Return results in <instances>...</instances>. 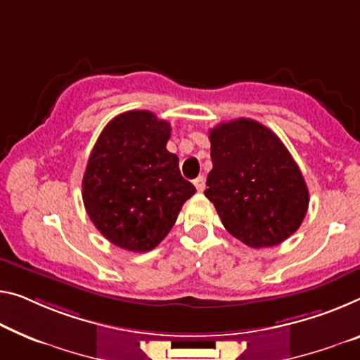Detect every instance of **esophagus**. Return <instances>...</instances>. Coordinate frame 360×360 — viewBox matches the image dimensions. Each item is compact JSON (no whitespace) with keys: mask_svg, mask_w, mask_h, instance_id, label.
<instances>
[{"mask_svg":"<svg viewBox=\"0 0 360 360\" xmlns=\"http://www.w3.org/2000/svg\"><path fill=\"white\" fill-rule=\"evenodd\" d=\"M193 184H195L196 190L201 193V191H204V186H206V179H204V175H199L198 179L193 180Z\"/></svg>","mask_w":360,"mask_h":360,"instance_id":"34e87169","label":"esophagus"}]
</instances>
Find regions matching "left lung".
Masks as SVG:
<instances>
[{
    "label": "left lung",
    "mask_w": 360,
    "mask_h": 360,
    "mask_svg": "<svg viewBox=\"0 0 360 360\" xmlns=\"http://www.w3.org/2000/svg\"><path fill=\"white\" fill-rule=\"evenodd\" d=\"M212 170L204 195L229 233L250 248L280 245L300 229L309 190L281 140L252 119L209 131Z\"/></svg>",
    "instance_id": "1"
}]
</instances>
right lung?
Instances as JSON below:
<instances>
[{"mask_svg":"<svg viewBox=\"0 0 360 360\" xmlns=\"http://www.w3.org/2000/svg\"><path fill=\"white\" fill-rule=\"evenodd\" d=\"M169 138V122L149 110H127L104 127L88 159L82 181L86 214L122 250H154L196 193L165 148Z\"/></svg>","mask_w":360,"mask_h":360,"instance_id":"obj_1","label":"right lung"}]
</instances>
